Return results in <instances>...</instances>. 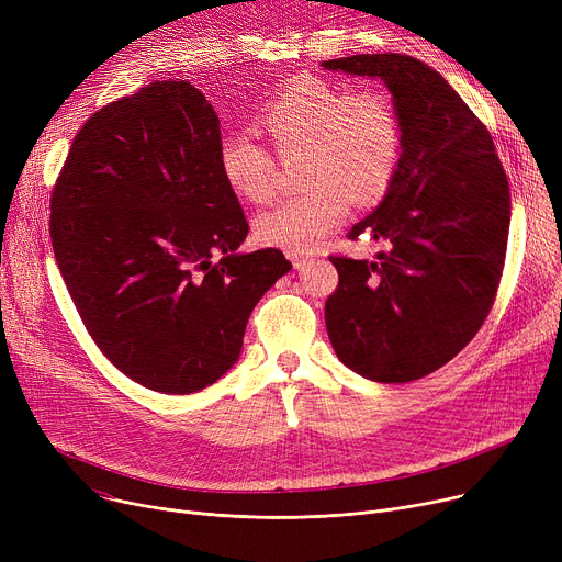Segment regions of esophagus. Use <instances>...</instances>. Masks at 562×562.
<instances>
[{
    "instance_id": "obj_1",
    "label": "esophagus",
    "mask_w": 562,
    "mask_h": 562,
    "mask_svg": "<svg viewBox=\"0 0 562 562\" xmlns=\"http://www.w3.org/2000/svg\"><path fill=\"white\" fill-rule=\"evenodd\" d=\"M286 257L291 259L293 266H296V269H303V266L307 263V255H303V252H286Z\"/></svg>"
}]
</instances>
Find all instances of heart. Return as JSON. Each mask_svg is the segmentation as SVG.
Masks as SVG:
<instances>
[{"instance_id": "obj_1", "label": "heart", "mask_w": 562, "mask_h": 562, "mask_svg": "<svg viewBox=\"0 0 562 562\" xmlns=\"http://www.w3.org/2000/svg\"><path fill=\"white\" fill-rule=\"evenodd\" d=\"M257 123L280 159H299L307 184L257 216L259 241L289 252H307L326 241L348 212L350 200L371 204L392 187L403 130L401 117L373 88L346 91L316 75H296L266 100ZM246 132L223 138L218 164L234 193L250 202L278 191V158Z\"/></svg>"}]
</instances>
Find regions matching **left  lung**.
I'll use <instances>...</instances> for the list:
<instances>
[{"instance_id":"obj_1","label":"left lung","mask_w":562,"mask_h":562,"mask_svg":"<svg viewBox=\"0 0 562 562\" xmlns=\"http://www.w3.org/2000/svg\"><path fill=\"white\" fill-rule=\"evenodd\" d=\"M321 66L380 77L401 117L394 182L348 232L390 248L378 261L330 255L339 284L326 326L348 369L403 385L453 360L487 318L508 248V177L487 127L419 58L356 54Z\"/></svg>"}]
</instances>
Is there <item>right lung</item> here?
Returning a JSON list of instances; mask_svg holds the SVG:
<instances>
[{
	"label": "right lung",
	"instance_id": "add662e5",
	"mask_svg": "<svg viewBox=\"0 0 562 562\" xmlns=\"http://www.w3.org/2000/svg\"><path fill=\"white\" fill-rule=\"evenodd\" d=\"M191 83L155 81L77 132L49 202V239L102 356L138 385L193 394L244 346L252 307L291 263L236 255L248 234L218 164L221 127Z\"/></svg>",
	"mask_w": 562,
	"mask_h": 562
}]
</instances>
